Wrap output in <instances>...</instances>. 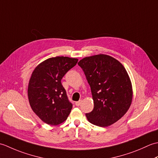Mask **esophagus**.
<instances>
[{
	"label": "esophagus",
	"mask_w": 158,
	"mask_h": 158,
	"mask_svg": "<svg viewBox=\"0 0 158 158\" xmlns=\"http://www.w3.org/2000/svg\"><path fill=\"white\" fill-rule=\"evenodd\" d=\"M81 103H82V100H79V101L75 102V105H76V106H79L80 105H81Z\"/></svg>",
	"instance_id": "esophagus-1"
}]
</instances>
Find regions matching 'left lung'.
Listing matches in <instances>:
<instances>
[{
  "mask_svg": "<svg viewBox=\"0 0 158 158\" xmlns=\"http://www.w3.org/2000/svg\"><path fill=\"white\" fill-rule=\"evenodd\" d=\"M78 65L86 76L94 101L87 119L100 127L112 125L125 115L132 101V85L126 69L106 54L85 57Z\"/></svg>",
  "mask_w": 158,
  "mask_h": 158,
  "instance_id": "left-lung-1",
  "label": "left lung"
}]
</instances>
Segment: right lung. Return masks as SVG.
<instances>
[{
    "label": "right lung",
    "instance_id": "add662e5",
    "mask_svg": "<svg viewBox=\"0 0 158 158\" xmlns=\"http://www.w3.org/2000/svg\"><path fill=\"white\" fill-rule=\"evenodd\" d=\"M77 58H50L36 66L30 78L28 97L33 111L43 122L57 126L66 120L73 105L61 83L62 77L76 65Z\"/></svg>",
    "mask_w": 158,
    "mask_h": 158
}]
</instances>
